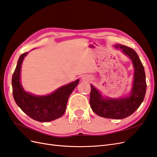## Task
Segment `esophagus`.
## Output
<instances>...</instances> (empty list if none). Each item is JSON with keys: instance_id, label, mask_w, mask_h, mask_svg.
I'll return each instance as SVG.
<instances>
[{"instance_id": "esophagus-1", "label": "esophagus", "mask_w": 157, "mask_h": 157, "mask_svg": "<svg viewBox=\"0 0 157 157\" xmlns=\"http://www.w3.org/2000/svg\"><path fill=\"white\" fill-rule=\"evenodd\" d=\"M82 79L83 80V81L89 82V81H90V80H91V78H90V77H89V76H87V75H84L83 77L82 78Z\"/></svg>"}]
</instances>
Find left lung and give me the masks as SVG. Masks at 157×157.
<instances>
[{"label": "left lung", "instance_id": "left-lung-1", "mask_svg": "<svg viewBox=\"0 0 157 157\" xmlns=\"http://www.w3.org/2000/svg\"><path fill=\"white\" fill-rule=\"evenodd\" d=\"M114 47L131 59L134 68L133 81L129 95L122 98L102 97L97 88L91 85L89 103L93 111L99 116L112 119H124L132 115L144 100L147 83L144 67L136 52L123 44H115Z\"/></svg>", "mask_w": 157, "mask_h": 157}]
</instances>
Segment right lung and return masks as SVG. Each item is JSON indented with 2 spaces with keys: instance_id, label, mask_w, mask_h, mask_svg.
<instances>
[{
  "instance_id": "obj_1",
  "label": "right lung",
  "mask_w": 157,
  "mask_h": 157,
  "mask_svg": "<svg viewBox=\"0 0 157 157\" xmlns=\"http://www.w3.org/2000/svg\"><path fill=\"white\" fill-rule=\"evenodd\" d=\"M28 53L20 56L12 75V93L16 103L24 113L38 122H51L59 118L64 114L68 98L79 79L62 86L47 95H35L26 92L21 84L20 74L22 62Z\"/></svg>"
}]
</instances>
